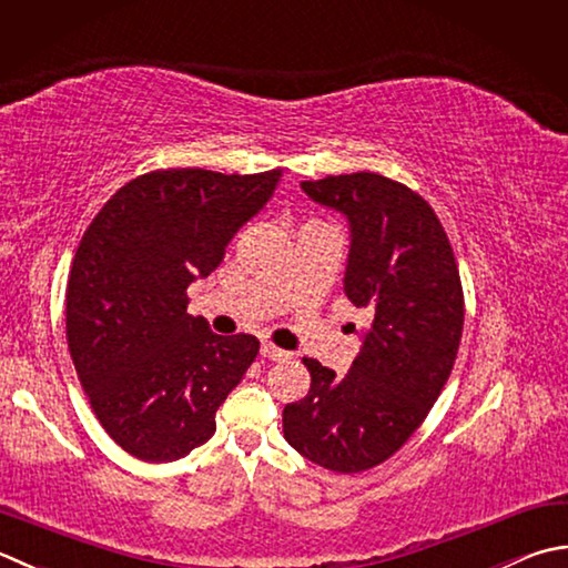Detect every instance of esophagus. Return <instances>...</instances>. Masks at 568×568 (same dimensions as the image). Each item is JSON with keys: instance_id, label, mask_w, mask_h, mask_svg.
<instances>
[{"instance_id": "34e87169", "label": "esophagus", "mask_w": 568, "mask_h": 568, "mask_svg": "<svg viewBox=\"0 0 568 568\" xmlns=\"http://www.w3.org/2000/svg\"><path fill=\"white\" fill-rule=\"evenodd\" d=\"M261 354L265 359H273V362H285V359H291V352H285V349H281V347H275V344H271V342H263L261 344Z\"/></svg>"}]
</instances>
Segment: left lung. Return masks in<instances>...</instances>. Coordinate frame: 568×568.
Wrapping results in <instances>:
<instances>
[{"instance_id":"obj_1","label":"left lung","mask_w":568,"mask_h":568,"mask_svg":"<svg viewBox=\"0 0 568 568\" xmlns=\"http://www.w3.org/2000/svg\"><path fill=\"white\" fill-rule=\"evenodd\" d=\"M300 186L347 216L344 295L372 313V327L344 376L303 359L313 384L283 408V433L322 468L362 473L404 446L448 382L463 337L460 273L436 211L402 182L357 172Z\"/></svg>"}]
</instances>
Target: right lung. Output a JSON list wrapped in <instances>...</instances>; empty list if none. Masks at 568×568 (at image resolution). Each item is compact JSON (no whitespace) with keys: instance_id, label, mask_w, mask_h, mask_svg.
<instances>
[{"instance_id":"1","label":"right lung","mask_w":568,"mask_h":568,"mask_svg":"<svg viewBox=\"0 0 568 568\" xmlns=\"http://www.w3.org/2000/svg\"><path fill=\"white\" fill-rule=\"evenodd\" d=\"M283 172L158 170L120 186L83 233L65 337L100 426L148 463L180 460L216 430L261 342L186 315V287L224 261Z\"/></svg>"}]
</instances>
